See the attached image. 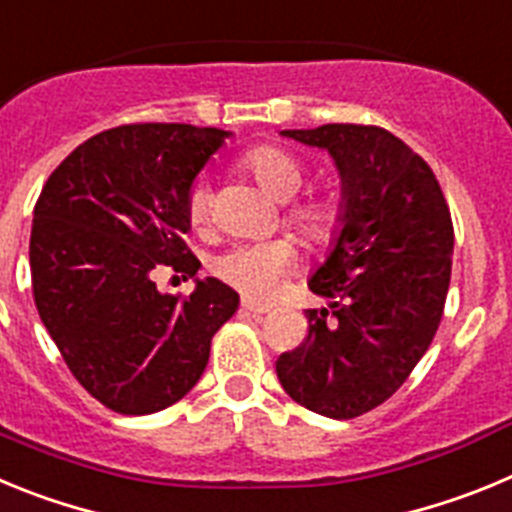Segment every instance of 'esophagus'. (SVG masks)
<instances>
[{"label":"esophagus","instance_id":"esophagus-1","mask_svg":"<svg viewBox=\"0 0 512 512\" xmlns=\"http://www.w3.org/2000/svg\"><path fill=\"white\" fill-rule=\"evenodd\" d=\"M241 307H243V310L253 312V315H256V318H264L266 312H271V307H269V305H261V302H253L251 297H243Z\"/></svg>","mask_w":512,"mask_h":512}]
</instances>
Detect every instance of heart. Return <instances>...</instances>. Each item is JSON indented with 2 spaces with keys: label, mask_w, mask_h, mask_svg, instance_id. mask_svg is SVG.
<instances>
[{
  "label": "heart",
  "mask_w": 512,
  "mask_h": 512,
  "mask_svg": "<svg viewBox=\"0 0 512 512\" xmlns=\"http://www.w3.org/2000/svg\"><path fill=\"white\" fill-rule=\"evenodd\" d=\"M243 166L248 174L274 197V200H292L305 184V166L295 153L284 151L279 146H259L243 156ZM187 217L194 228H202L210 217V189L205 182H197L187 194ZM287 223L297 230L302 241L310 246L328 243L338 228V207L330 200L315 197L289 205ZM295 261L292 243L277 238V241L261 243H238L220 253L215 261V274L241 289L243 295L264 300L277 289L279 279Z\"/></svg>",
  "instance_id": "obj_1"
}]
</instances>
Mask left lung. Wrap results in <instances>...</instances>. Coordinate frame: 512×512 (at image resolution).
<instances>
[{"mask_svg": "<svg viewBox=\"0 0 512 512\" xmlns=\"http://www.w3.org/2000/svg\"><path fill=\"white\" fill-rule=\"evenodd\" d=\"M330 153L341 176L338 233L310 289L302 346L277 377L302 408L364 415L395 395L436 336L451 282L454 225L438 179L400 138L374 125L282 130Z\"/></svg>", "mask_w": 512, "mask_h": 512, "instance_id": "8db88e82", "label": "left lung"}]
</instances>
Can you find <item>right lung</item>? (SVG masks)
I'll return each instance as SVG.
<instances>
[{"label":"right lung","instance_id":"right-lung-1","mask_svg":"<svg viewBox=\"0 0 512 512\" xmlns=\"http://www.w3.org/2000/svg\"><path fill=\"white\" fill-rule=\"evenodd\" d=\"M233 133L182 122L120 125L84 140L48 176L33 212L30 271L40 320L104 408L151 415L192 390L238 292L194 279L161 295V266L194 277L187 194Z\"/></svg>","mask_w":512,"mask_h":512}]
</instances>
